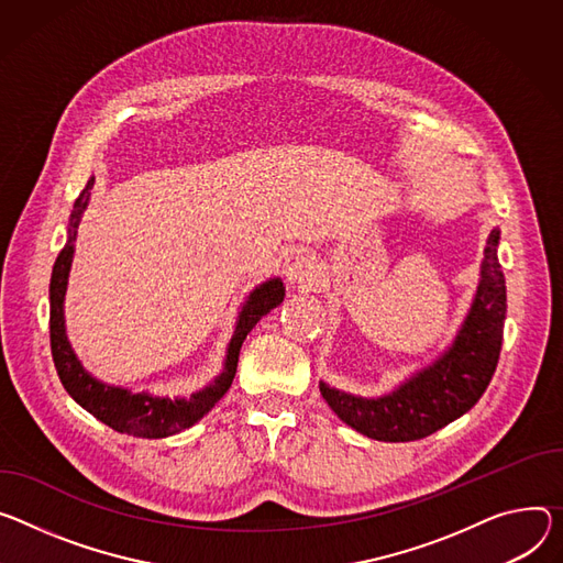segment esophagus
Wrapping results in <instances>:
<instances>
[{"instance_id":"esophagus-1","label":"esophagus","mask_w":563,"mask_h":563,"mask_svg":"<svg viewBox=\"0 0 563 563\" xmlns=\"http://www.w3.org/2000/svg\"><path fill=\"white\" fill-rule=\"evenodd\" d=\"M283 274L291 285H308L317 278V265L314 258L302 249L289 251L287 258L283 263Z\"/></svg>"}]
</instances>
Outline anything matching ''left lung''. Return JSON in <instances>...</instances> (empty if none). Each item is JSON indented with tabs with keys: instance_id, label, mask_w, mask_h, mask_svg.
<instances>
[{
	"instance_id": "1",
	"label": "left lung",
	"mask_w": 563,
	"mask_h": 563,
	"mask_svg": "<svg viewBox=\"0 0 563 563\" xmlns=\"http://www.w3.org/2000/svg\"><path fill=\"white\" fill-rule=\"evenodd\" d=\"M500 231L487 238L481 280L455 341L438 360L382 397H356L321 382L332 411L354 431L382 442H411L465 416L481 399L498 364L507 312L505 276L496 255Z\"/></svg>"
}]
</instances>
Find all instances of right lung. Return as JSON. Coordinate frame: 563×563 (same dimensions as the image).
Segmentation results:
<instances>
[{
	"label": "right lung",
	"instance_id": "add662e5",
	"mask_svg": "<svg viewBox=\"0 0 563 563\" xmlns=\"http://www.w3.org/2000/svg\"><path fill=\"white\" fill-rule=\"evenodd\" d=\"M91 188H93V177L87 181V186L82 188V192L74 203L69 229H67V244L58 253L54 274H51V285H48L51 354H54V364L65 390L96 420H100L119 433H128L134 438H168L192 427L197 420H201L211 411V408L220 401V397H224L238 371V356H240L242 341L255 328V323L283 302L285 287L280 278H272L249 294V298L244 300L240 310L235 332L227 350L224 371L216 377L213 384L192 393L188 399L157 397L150 393H130L128 388L108 386L103 382L93 379L78 362V356L74 354L65 332V291H67L71 261H74L78 224L89 203Z\"/></svg>",
	"mask_w": 563,
	"mask_h": 563
}]
</instances>
